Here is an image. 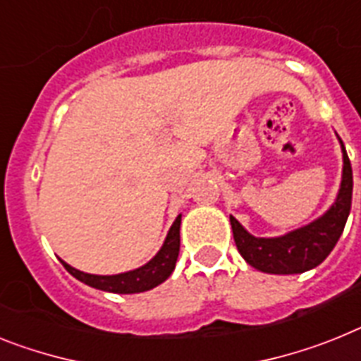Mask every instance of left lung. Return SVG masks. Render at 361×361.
I'll return each mask as SVG.
<instances>
[{
	"instance_id": "1",
	"label": "left lung",
	"mask_w": 361,
	"mask_h": 361,
	"mask_svg": "<svg viewBox=\"0 0 361 361\" xmlns=\"http://www.w3.org/2000/svg\"><path fill=\"white\" fill-rule=\"evenodd\" d=\"M340 143L343 148V180L340 195L336 204L316 222L284 237L257 238L238 224L237 218L229 216L237 250L247 260V264L266 274H302L321 264L334 250L353 204V166L341 139Z\"/></svg>"
}]
</instances>
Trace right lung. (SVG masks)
<instances>
[{"instance_id": "right-lung-1", "label": "right lung", "mask_w": 361, "mask_h": 361, "mask_svg": "<svg viewBox=\"0 0 361 361\" xmlns=\"http://www.w3.org/2000/svg\"><path fill=\"white\" fill-rule=\"evenodd\" d=\"M180 224L181 214L172 224L171 231L166 235V240L161 250H159V253L148 264L141 266V268L134 269V271H126V274L119 275H92L71 268L63 260L62 264L73 277L82 281L84 284L93 286L97 290H104V292L114 293L147 292V290L154 288L157 284H161L165 279H169V275L174 269L178 253H180Z\"/></svg>"}]
</instances>
